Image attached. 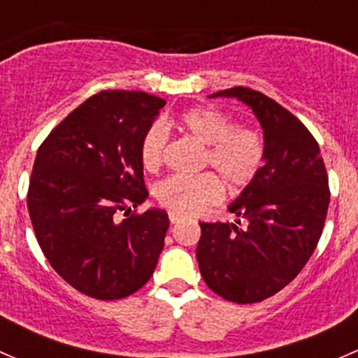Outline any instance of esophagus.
Masks as SVG:
<instances>
[{
    "mask_svg": "<svg viewBox=\"0 0 358 358\" xmlns=\"http://www.w3.org/2000/svg\"><path fill=\"white\" fill-rule=\"evenodd\" d=\"M169 222L171 223H178L180 220H182V215H178V213H173V211H169Z\"/></svg>",
    "mask_w": 358,
    "mask_h": 358,
    "instance_id": "34e87169",
    "label": "esophagus"
}]
</instances>
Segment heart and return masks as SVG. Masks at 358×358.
Masks as SVG:
<instances>
[{
	"label": "heart",
	"instance_id": "obj_1",
	"mask_svg": "<svg viewBox=\"0 0 358 358\" xmlns=\"http://www.w3.org/2000/svg\"><path fill=\"white\" fill-rule=\"evenodd\" d=\"M180 129L208 145L206 168H211L230 192L252 185L266 161V142L259 129L236 124L234 117L213 106H197L183 110L175 121ZM168 129L152 122L140 140V161L147 171H156L164 161ZM211 173L197 176L173 175L162 180L156 197L164 208L178 215H194L208 204L222 199V183Z\"/></svg>",
	"mask_w": 358,
	"mask_h": 358
}]
</instances>
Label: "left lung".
Returning <instances> with one entry per match:
<instances>
[{"instance_id": "8db88e82", "label": "left lung", "mask_w": 358, "mask_h": 358, "mask_svg": "<svg viewBox=\"0 0 358 358\" xmlns=\"http://www.w3.org/2000/svg\"><path fill=\"white\" fill-rule=\"evenodd\" d=\"M215 96H236L251 107L266 161L229 206L237 223H201L196 256L213 292L239 305L258 303L286 287L319 244L331 199L326 164L306 126L270 96L244 86Z\"/></svg>"}]
</instances>
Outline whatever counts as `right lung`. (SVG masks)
<instances>
[{"mask_svg": "<svg viewBox=\"0 0 358 358\" xmlns=\"http://www.w3.org/2000/svg\"><path fill=\"white\" fill-rule=\"evenodd\" d=\"M164 103L143 92L106 90L72 110L38 149L27 192L36 239L53 270L90 298L138 291L164 248V209L135 211L149 197L140 140Z\"/></svg>", "mask_w": 358, "mask_h": 358, "instance_id": "right-lung-1", "label": "right lung"}]
</instances>
